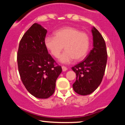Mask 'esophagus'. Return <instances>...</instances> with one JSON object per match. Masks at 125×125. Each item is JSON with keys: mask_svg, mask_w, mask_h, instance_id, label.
Wrapping results in <instances>:
<instances>
[{"mask_svg": "<svg viewBox=\"0 0 125 125\" xmlns=\"http://www.w3.org/2000/svg\"><path fill=\"white\" fill-rule=\"evenodd\" d=\"M62 70L63 71H65L67 70V68L66 67H65V66H62Z\"/></svg>", "mask_w": 125, "mask_h": 125, "instance_id": "1", "label": "esophagus"}]
</instances>
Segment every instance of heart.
<instances>
[{
	"label": "heart",
	"mask_w": 125,
	"mask_h": 125,
	"mask_svg": "<svg viewBox=\"0 0 125 125\" xmlns=\"http://www.w3.org/2000/svg\"><path fill=\"white\" fill-rule=\"evenodd\" d=\"M44 44L52 56L58 58L62 50L65 51L60 57L62 63H69L73 60H81L86 57L90 47V37L87 33L75 27H67L57 30L54 37L48 36Z\"/></svg>",
	"instance_id": "obj_1"
}]
</instances>
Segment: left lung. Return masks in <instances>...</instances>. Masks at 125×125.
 <instances>
[{"mask_svg": "<svg viewBox=\"0 0 125 125\" xmlns=\"http://www.w3.org/2000/svg\"><path fill=\"white\" fill-rule=\"evenodd\" d=\"M94 47L85 59L72 67L76 73L74 91L81 95L92 93L101 84L107 62L106 44L103 37L96 28L92 30Z\"/></svg>", "mask_w": 125, "mask_h": 125, "instance_id": "1", "label": "left lung"}]
</instances>
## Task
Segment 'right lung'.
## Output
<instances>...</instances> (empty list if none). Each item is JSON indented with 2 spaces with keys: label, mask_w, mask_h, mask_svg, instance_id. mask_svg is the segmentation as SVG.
Wrapping results in <instances>:
<instances>
[{
  "label": "right lung",
  "mask_w": 125,
  "mask_h": 125,
  "mask_svg": "<svg viewBox=\"0 0 125 125\" xmlns=\"http://www.w3.org/2000/svg\"><path fill=\"white\" fill-rule=\"evenodd\" d=\"M47 32L41 25L33 24L22 37L17 54L22 83L29 93L40 99L53 94L55 82L62 71L45 46Z\"/></svg>",
  "instance_id": "right-lung-1"
}]
</instances>
